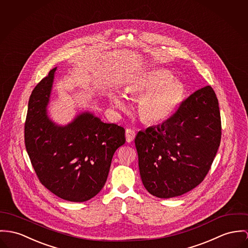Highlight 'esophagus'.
Wrapping results in <instances>:
<instances>
[{
  "instance_id": "1",
  "label": "esophagus",
  "mask_w": 248,
  "mask_h": 248,
  "mask_svg": "<svg viewBox=\"0 0 248 248\" xmlns=\"http://www.w3.org/2000/svg\"><path fill=\"white\" fill-rule=\"evenodd\" d=\"M135 137H136L135 130L131 129V128H127V129L125 130V138H126V141H127V142L133 141Z\"/></svg>"
}]
</instances>
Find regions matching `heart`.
I'll list each match as a JSON object with an SVG mask.
<instances>
[{
    "mask_svg": "<svg viewBox=\"0 0 248 248\" xmlns=\"http://www.w3.org/2000/svg\"><path fill=\"white\" fill-rule=\"evenodd\" d=\"M125 92L140 96L138 101L140 117L146 123L157 124L175 113L184 100L186 89L166 69L151 68L134 75L125 86ZM109 98L115 107L124 106L123 94L110 93Z\"/></svg>",
    "mask_w": 248,
    "mask_h": 248,
    "instance_id": "heart-1",
    "label": "heart"
}]
</instances>
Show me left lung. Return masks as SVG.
Masks as SVG:
<instances>
[{
	"instance_id": "8db88e82",
	"label": "left lung",
	"mask_w": 248,
	"mask_h": 248,
	"mask_svg": "<svg viewBox=\"0 0 248 248\" xmlns=\"http://www.w3.org/2000/svg\"><path fill=\"white\" fill-rule=\"evenodd\" d=\"M221 129L218 99L207 86L161 125L140 131L135 144L145 189L158 198H171L198 186L216 155Z\"/></svg>"
}]
</instances>
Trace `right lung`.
<instances>
[{"label": "right lung", "mask_w": 248, "mask_h": 248, "mask_svg": "<svg viewBox=\"0 0 248 248\" xmlns=\"http://www.w3.org/2000/svg\"><path fill=\"white\" fill-rule=\"evenodd\" d=\"M57 70H51L30 96L25 147L43 186L64 200L84 202L104 187L115 151L125 142V131L89 110L67 124L55 123L48 105Z\"/></svg>", "instance_id": "right-lung-1"}]
</instances>
